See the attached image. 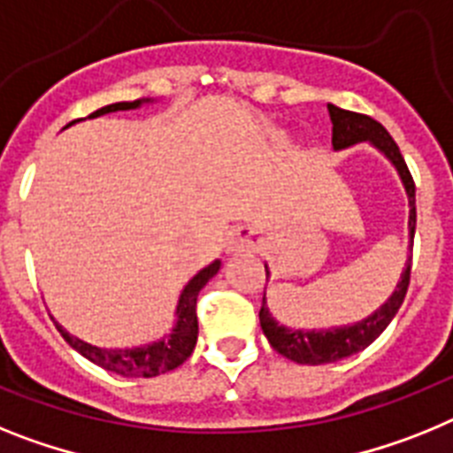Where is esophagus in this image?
Here are the masks:
<instances>
[{
  "mask_svg": "<svg viewBox=\"0 0 453 453\" xmlns=\"http://www.w3.org/2000/svg\"><path fill=\"white\" fill-rule=\"evenodd\" d=\"M259 239H257V230L255 227H242V230L232 237L230 246L232 249H243V246H255Z\"/></svg>",
  "mask_w": 453,
  "mask_h": 453,
  "instance_id": "esophagus-1",
  "label": "esophagus"
}]
</instances>
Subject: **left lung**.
<instances>
[{
	"instance_id": "left-lung-1",
	"label": "left lung",
	"mask_w": 453,
	"mask_h": 453,
	"mask_svg": "<svg viewBox=\"0 0 453 453\" xmlns=\"http://www.w3.org/2000/svg\"><path fill=\"white\" fill-rule=\"evenodd\" d=\"M330 123H333V148L335 150H344L356 143H369L376 150L383 152L388 159L392 161V166L399 173L401 182L408 194V234H411V250H408L406 269L401 273V280L396 282V289L392 296L380 305L373 314H369L367 319L357 321L351 326H340V328H326V330H292L287 326L278 324L271 317L269 308H266V296L262 298V308H259V326L265 330L266 340L273 346L275 351L280 356L289 357L298 365H326V363H337L342 357H349L353 353L363 351L372 344L376 337L388 328L395 314L399 312L401 303L406 298L408 282H411V262H412V239H415V223H417V211H415V182L408 171L406 161L401 157L399 145L395 143L388 129L373 120V118L365 116V113L346 111V109L328 104ZM266 278H269V266L265 265Z\"/></svg>"
}]
</instances>
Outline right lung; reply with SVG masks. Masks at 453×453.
I'll return each instance as SVG.
<instances>
[{"instance_id": "1", "label": "right lung", "mask_w": 453, "mask_h": 453, "mask_svg": "<svg viewBox=\"0 0 453 453\" xmlns=\"http://www.w3.org/2000/svg\"><path fill=\"white\" fill-rule=\"evenodd\" d=\"M150 100H134V102H116V104H107V107L97 109V111L90 113L88 118L104 116V113L111 111H129V109H139L141 104ZM74 123V120H73ZM73 123H68L65 127H70ZM221 269V259H214L211 265H207L204 269H200L198 273L187 282V287L180 294L178 301V321L173 326V330L168 333L164 340L152 342V344L136 346V349H100V346H93L88 342L80 340V337H73L68 330L58 326V333L63 335V340L73 346L74 351L81 353L86 360L96 363L97 367L107 369V372L118 373V376H134V379H152V376H159V373H166L171 369L180 367V365L187 360L196 349V340H198V317H196V301H198V294L210 278H214Z\"/></svg>"}]
</instances>
